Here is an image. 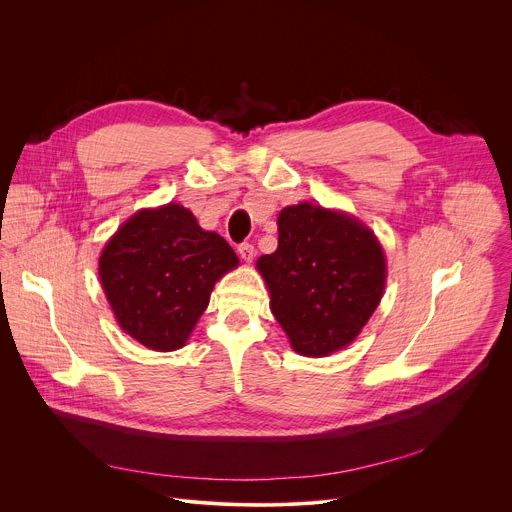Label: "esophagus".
I'll return each instance as SVG.
<instances>
[{"label": "esophagus", "mask_w": 512, "mask_h": 512, "mask_svg": "<svg viewBox=\"0 0 512 512\" xmlns=\"http://www.w3.org/2000/svg\"><path fill=\"white\" fill-rule=\"evenodd\" d=\"M237 251H239V255H241L243 261H253V257H255V247H253L251 243H241V245L237 247Z\"/></svg>", "instance_id": "esophagus-1"}]
</instances>
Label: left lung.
I'll list each match as a JSON object with an SVG mask.
<instances>
[{
	"label": "left lung",
	"mask_w": 512,
	"mask_h": 512,
	"mask_svg": "<svg viewBox=\"0 0 512 512\" xmlns=\"http://www.w3.org/2000/svg\"><path fill=\"white\" fill-rule=\"evenodd\" d=\"M277 231V251L259 257L257 269L291 346L304 356L348 346L383 298L377 237L354 216L312 202L283 208Z\"/></svg>",
	"instance_id": "1"
}]
</instances>
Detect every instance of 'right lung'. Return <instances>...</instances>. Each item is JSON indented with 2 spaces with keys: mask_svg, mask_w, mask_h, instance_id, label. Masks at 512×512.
I'll return each instance as SVG.
<instances>
[{
  "mask_svg": "<svg viewBox=\"0 0 512 512\" xmlns=\"http://www.w3.org/2000/svg\"><path fill=\"white\" fill-rule=\"evenodd\" d=\"M239 265L233 247L180 204L143 208L105 245L99 277L121 326L158 352L186 344L214 283Z\"/></svg>",
  "mask_w": 512,
  "mask_h": 512,
  "instance_id": "add662e5",
  "label": "right lung"
}]
</instances>
